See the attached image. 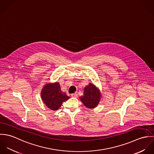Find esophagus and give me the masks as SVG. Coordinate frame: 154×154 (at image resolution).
<instances>
[{"mask_svg":"<svg viewBox=\"0 0 154 154\" xmlns=\"http://www.w3.org/2000/svg\"><path fill=\"white\" fill-rule=\"evenodd\" d=\"M71 97H78V94L76 93L72 94H71Z\"/></svg>","mask_w":154,"mask_h":154,"instance_id":"obj_1","label":"esophagus"}]
</instances>
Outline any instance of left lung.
Segmentation results:
<instances>
[{"label": "left lung", "instance_id": "1", "mask_svg": "<svg viewBox=\"0 0 154 154\" xmlns=\"http://www.w3.org/2000/svg\"><path fill=\"white\" fill-rule=\"evenodd\" d=\"M101 94L99 91L92 84L89 83L84 89V95L80 100L85 106L89 109H94L98 105L100 100Z\"/></svg>", "mask_w": 154, "mask_h": 154}]
</instances>
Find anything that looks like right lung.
<instances>
[{
	"instance_id": "add662e5",
	"label": "right lung",
	"mask_w": 154,
	"mask_h": 154,
	"mask_svg": "<svg viewBox=\"0 0 154 154\" xmlns=\"http://www.w3.org/2000/svg\"><path fill=\"white\" fill-rule=\"evenodd\" d=\"M42 99L47 107L52 110H57L62 103L69 98L65 92L62 91L59 82L48 84L43 88Z\"/></svg>"
}]
</instances>
